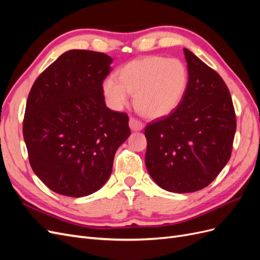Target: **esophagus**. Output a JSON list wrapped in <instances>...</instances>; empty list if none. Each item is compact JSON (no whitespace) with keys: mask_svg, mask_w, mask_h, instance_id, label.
Returning <instances> with one entry per match:
<instances>
[{"mask_svg":"<svg viewBox=\"0 0 260 260\" xmlns=\"http://www.w3.org/2000/svg\"><path fill=\"white\" fill-rule=\"evenodd\" d=\"M129 125H130L131 130H133V131H141V130H142V129L144 128L143 122L138 120L137 118H135V117H131V118H130Z\"/></svg>","mask_w":260,"mask_h":260,"instance_id":"1","label":"esophagus"}]
</instances>
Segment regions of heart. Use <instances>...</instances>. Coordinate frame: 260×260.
<instances>
[{
    "mask_svg": "<svg viewBox=\"0 0 260 260\" xmlns=\"http://www.w3.org/2000/svg\"><path fill=\"white\" fill-rule=\"evenodd\" d=\"M188 84V72L182 60L157 55L133 59L108 77L103 83L105 96L116 111L129 103L135 94L138 111L148 118H160L174 112Z\"/></svg>",
    "mask_w": 260,
    "mask_h": 260,
    "instance_id": "obj_1",
    "label": "heart"
}]
</instances>
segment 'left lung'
Returning <instances> with one entry per match:
<instances>
[{"mask_svg": "<svg viewBox=\"0 0 260 260\" xmlns=\"http://www.w3.org/2000/svg\"><path fill=\"white\" fill-rule=\"evenodd\" d=\"M188 84L174 112L147 123L145 165L161 188L202 190L229 161L237 130L229 89L214 69L184 49Z\"/></svg>", "mask_w": 260, "mask_h": 260, "instance_id": "obj_1", "label": "left lung"}]
</instances>
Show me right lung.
<instances>
[{"mask_svg":"<svg viewBox=\"0 0 260 260\" xmlns=\"http://www.w3.org/2000/svg\"><path fill=\"white\" fill-rule=\"evenodd\" d=\"M112 61L104 53L70 50L30 90L23 139L31 168L55 193L82 198L100 190L130 136L128 115L105 105L102 83Z\"/></svg>","mask_w":260,"mask_h":260,"instance_id":"add662e5","label":"right lung"}]
</instances>
